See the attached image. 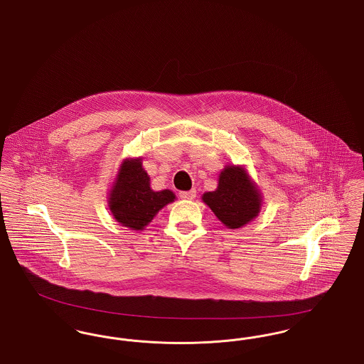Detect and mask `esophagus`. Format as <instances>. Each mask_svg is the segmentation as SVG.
I'll list each match as a JSON object with an SVG mask.
<instances>
[{
  "label": "esophagus",
  "instance_id": "obj_1",
  "mask_svg": "<svg viewBox=\"0 0 364 364\" xmlns=\"http://www.w3.org/2000/svg\"><path fill=\"white\" fill-rule=\"evenodd\" d=\"M178 196H180L181 199H188V200H192V199H195V196H196V191H183V192H180V193H178Z\"/></svg>",
  "mask_w": 364,
  "mask_h": 364
}]
</instances>
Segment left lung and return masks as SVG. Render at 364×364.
<instances>
[{"label": "left lung", "mask_w": 364, "mask_h": 364, "mask_svg": "<svg viewBox=\"0 0 364 364\" xmlns=\"http://www.w3.org/2000/svg\"><path fill=\"white\" fill-rule=\"evenodd\" d=\"M203 202L218 220L230 229L242 228L254 220L260 210V193L245 171L226 166L220 174L218 188L203 195Z\"/></svg>", "instance_id": "1"}]
</instances>
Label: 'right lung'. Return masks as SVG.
<instances>
[{
	"label": "right lung",
	"instance_id": "add662e5",
	"mask_svg": "<svg viewBox=\"0 0 364 364\" xmlns=\"http://www.w3.org/2000/svg\"><path fill=\"white\" fill-rule=\"evenodd\" d=\"M173 200L172 191L151 190L150 177L143 171L140 159H131L122 164L109 198V206L122 225L141 230L161 208Z\"/></svg>",
	"mask_w": 364,
	"mask_h": 364
}]
</instances>
